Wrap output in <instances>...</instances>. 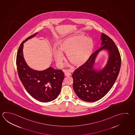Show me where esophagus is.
<instances>
[{"mask_svg": "<svg viewBox=\"0 0 135 135\" xmlns=\"http://www.w3.org/2000/svg\"><path fill=\"white\" fill-rule=\"evenodd\" d=\"M65 76H71V74L69 73V72H66L65 73Z\"/></svg>", "mask_w": 135, "mask_h": 135, "instance_id": "34e87169", "label": "esophagus"}]
</instances>
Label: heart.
I'll list each match as a JSON object with an SVG mask.
<instances>
[{
    "instance_id": "obj_1",
    "label": "heart",
    "mask_w": 135,
    "mask_h": 135,
    "mask_svg": "<svg viewBox=\"0 0 135 135\" xmlns=\"http://www.w3.org/2000/svg\"><path fill=\"white\" fill-rule=\"evenodd\" d=\"M59 49H53L54 59L57 66L61 67L64 57L63 53L67 54L69 61L75 66H79L86 63L90 58L94 49L92 39L83 36L67 38L62 41Z\"/></svg>"
}]
</instances>
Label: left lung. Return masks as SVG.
<instances>
[{
  "mask_svg": "<svg viewBox=\"0 0 135 135\" xmlns=\"http://www.w3.org/2000/svg\"><path fill=\"white\" fill-rule=\"evenodd\" d=\"M101 47L92 53L86 63L76 69L72 75L73 89L76 95L86 102L100 99L110 90L120 71L121 59L120 53L113 40L102 33ZM109 52L107 64L100 71L93 69L95 59L102 50Z\"/></svg>",
  "mask_w": 135,
  "mask_h": 135,
  "instance_id": "1",
  "label": "left lung"
}]
</instances>
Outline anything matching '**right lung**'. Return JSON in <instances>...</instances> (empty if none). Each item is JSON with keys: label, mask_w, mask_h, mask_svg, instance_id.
<instances>
[{"label": "right lung", "mask_w": 135, "mask_h": 135, "mask_svg": "<svg viewBox=\"0 0 135 135\" xmlns=\"http://www.w3.org/2000/svg\"><path fill=\"white\" fill-rule=\"evenodd\" d=\"M37 34L28 37L20 45L16 59L17 73L25 88L33 98L40 102H48L59 96L64 74L61 70L55 69L52 67L43 71H37L27 66L23 57V45Z\"/></svg>", "instance_id": "obj_1"}]
</instances>
